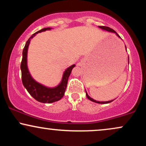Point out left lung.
<instances>
[{
    "label": "left lung",
    "mask_w": 146,
    "mask_h": 146,
    "mask_svg": "<svg viewBox=\"0 0 146 146\" xmlns=\"http://www.w3.org/2000/svg\"><path fill=\"white\" fill-rule=\"evenodd\" d=\"M99 27L101 28V29H104V30H106V31H110V32L115 33L117 35V36H118L120 38V36H119L118 34H117V32L115 31V30H113V29H111V28L108 27L99 26ZM125 48H126V47H125ZM128 62H129V57H128ZM86 95L87 98H88V100H90V101H92V102H96V103H98V104H108V103H110V102H111L113 101V100H111V101H108V102H98V101H96V100H93V99H92L91 98H90V97L88 95V94H87V93H86Z\"/></svg>",
    "instance_id": "1"
}]
</instances>
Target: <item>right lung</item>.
Masks as SVG:
<instances>
[{"instance_id":"right-lung-1","label":"right lung","mask_w":146,"mask_h":146,"mask_svg":"<svg viewBox=\"0 0 146 146\" xmlns=\"http://www.w3.org/2000/svg\"><path fill=\"white\" fill-rule=\"evenodd\" d=\"M51 28H44V29L37 31L31 36L27 41L26 44L23 51V59L21 64V73H22V82L23 85L26 88L27 90L29 93L37 101L42 102V103H53L54 102H57L61 100L64 95L65 90H66V86L68 83V79L71 74L72 69L75 66V64L68 67L64 71L63 75L62 80L61 83L58 86L53 88H46L42 85L40 84L30 75L29 71H28L27 66V48L29 46L30 40L36 33L45 31L46 30H49Z\"/></svg>"}]
</instances>
